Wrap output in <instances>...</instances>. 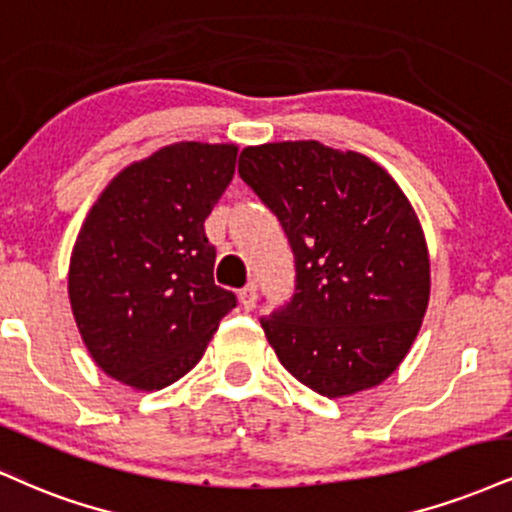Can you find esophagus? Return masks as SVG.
<instances>
[{
	"mask_svg": "<svg viewBox=\"0 0 512 512\" xmlns=\"http://www.w3.org/2000/svg\"><path fill=\"white\" fill-rule=\"evenodd\" d=\"M240 305L245 307V310H255V305H257V288L252 286H245L243 291H240Z\"/></svg>",
	"mask_w": 512,
	"mask_h": 512,
	"instance_id": "34e87169",
	"label": "esophagus"
}]
</instances>
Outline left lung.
Here are the masks:
<instances>
[{
  "label": "left lung",
  "instance_id": "obj_1",
  "mask_svg": "<svg viewBox=\"0 0 512 512\" xmlns=\"http://www.w3.org/2000/svg\"><path fill=\"white\" fill-rule=\"evenodd\" d=\"M238 174L293 250V298L260 319L281 365L326 398L391 377L429 303L427 243L398 183L317 140L245 147Z\"/></svg>",
  "mask_w": 512,
  "mask_h": 512
}]
</instances>
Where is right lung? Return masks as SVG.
I'll return each instance as SVG.
<instances>
[{"label":"right lung","instance_id":"add662e5","mask_svg":"<svg viewBox=\"0 0 512 512\" xmlns=\"http://www.w3.org/2000/svg\"><path fill=\"white\" fill-rule=\"evenodd\" d=\"M236 155V145H166L114 176L85 217L71 252V310L92 360L121 384H174L238 305L214 283L217 250L205 236Z\"/></svg>","mask_w":512,"mask_h":512}]
</instances>
